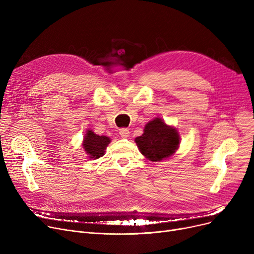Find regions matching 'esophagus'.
<instances>
[{"label":"esophagus","instance_id":"esophagus-1","mask_svg":"<svg viewBox=\"0 0 254 254\" xmlns=\"http://www.w3.org/2000/svg\"><path fill=\"white\" fill-rule=\"evenodd\" d=\"M119 135L122 138H127V137H129V130L127 128H120Z\"/></svg>","mask_w":254,"mask_h":254}]
</instances>
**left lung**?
I'll return each mask as SVG.
<instances>
[{
	"instance_id": "left-lung-1",
	"label": "left lung",
	"mask_w": 254,
	"mask_h": 254,
	"mask_svg": "<svg viewBox=\"0 0 254 254\" xmlns=\"http://www.w3.org/2000/svg\"><path fill=\"white\" fill-rule=\"evenodd\" d=\"M178 129L155 117L145 125L142 136L135 139L139 151L151 162H162L178 150L180 145Z\"/></svg>"
}]
</instances>
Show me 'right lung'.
Masks as SVG:
<instances>
[{
    "label": "right lung",
    "instance_id": "obj_1",
    "mask_svg": "<svg viewBox=\"0 0 254 254\" xmlns=\"http://www.w3.org/2000/svg\"><path fill=\"white\" fill-rule=\"evenodd\" d=\"M109 137L99 136L92 129H86L82 141V148L84 149L89 159H98L105 154V151L110 144Z\"/></svg>",
    "mask_w": 254,
    "mask_h": 254
}]
</instances>
